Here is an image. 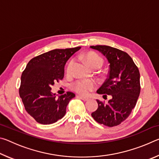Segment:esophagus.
Masks as SVG:
<instances>
[{
    "mask_svg": "<svg viewBox=\"0 0 159 159\" xmlns=\"http://www.w3.org/2000/svg\"><path fill=\"white\" fill-rule=\"evenodd\" d=\"M77 98H80L82 99V100H83V101H88V99H89V98H86V97H83V96H80V95H78L77 96Z\"/></svg>",
    "mask_w": 159,
    "mask_h": 159,
    "instance_id": "esophagus-1",
    "label": "esophagus"
}]
</instances>
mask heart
Here are the masks:
<instances>
[{
	"label": "heart",
	"instance_id": "1",
	"mask_svg": "<svg viewBox=\"0 0 159 159\" xmlns=\"http://www.w3.org/2000/svg\"><path fill=\"white\" fill-rule=\"evenodd\" d=\"M83 58L84 59L85 62L92 69L95 68V67H98V68H99L102 65V64H103V59L101 57L100 55L96 52H89L86 53L85 55L83 56ZM74 62V60L73 59L69 61L66 67V71L68 73L71 71ZM97 84L94 80L88 79L78 80L72 84V88L76 93L82 95H87L90 91L95 90Z\"/></svg>",
	"mask_w": 159,
	"mask_h": 159
}]
</instances>
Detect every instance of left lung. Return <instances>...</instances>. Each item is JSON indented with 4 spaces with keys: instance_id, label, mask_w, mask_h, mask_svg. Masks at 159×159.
Listing matches in <instances>:
<instances>
[{
    "instance_id": "left-lung-1",
    "label": "left lung",
    "mask_w": 159,
    "mask_h": 159,
    "mask_svg": "<svg viewBox=\"0 0 159 159\" xmlns=\"http://www.w3.org/2000/svg\"><path fill=\"white\" fill-rule=\"evenodd\" d=\"M90 48L103 54L110 64L108 78L97 93L112 97L107 104L98 99V108L91 116L100 124L114 127L124 121L136 105L141 89L139 69L124 51L108 45Z\"/></svg>"
}]
</instances>
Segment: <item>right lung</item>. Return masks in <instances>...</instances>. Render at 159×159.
Masks as SVG:
<instances>
[{"label": "right lung", "mask_w": 159, "mask_h": 159, "mask_svg": "<svg viewBox=\"0 0 159 159\" xmlns=\"http://www.w3.org/2000/svg\"><path fill=\"white\" fill-rule=\"evenodd\" d=\"M80 47L55 49L29 61L21 76L19 93L26 112L36 122L49 125L66 114V107L75 94L66 92L56 98L51 92L55 82L62 80L64 65Z\"/></svg>", "instance_id": "obj_1"}]
</instances>
